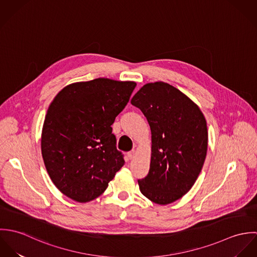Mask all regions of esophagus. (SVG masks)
I'll return each mask as SVG.
<instances>
[{"label": "esophagus", "mask_w": 257, "mask_h": 257, "mask_svg": "<svg viewBox=\"0 0 257 257\" xmlns=\"http://www.w3.org/2000/svg\"><path fill=\"white\" fill-rule=\"evenodd\" d=\"M134 156H135V150L127 152V157H128V159H133Z\"/></svg>", "instance_id": "obj_1"}]
</instances>
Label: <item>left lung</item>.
<instances>
[{
  "label": "left lung",
  "instance_id": "8db88e82",
  "mask_svg": "<svg viewBox=\"0 0 257 257\" xmlns=\"http://www.w3.org/2000/svg\"><path fill=\"white\" fill-rule=\"evenodd\" d=\"M132 105L146 115L151 131V159L140 190L158 205L171 204L189 192L205 162L208 148L206 118L199 107L175 87L148 83Z\"/></svg>",
  "mask_w": 257,
  "mask_h": 257
}]
</instances>
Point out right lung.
I'll return each mask as SVG.
<instances>
[{"label": "right lung", "mask_w": 257, "mask_h": 257, "mask_svg": "<svg viewBox=\"0 0 257 257\" xmlns=\"http://www.w3.org/2000/svg\"><path fill=\"white\" fill-rule=\"evenodd\" d=\"M137 86L98 78L63 88L44 118L41 154L56 188L79 203L98 198L124 164L111 134Z\"/></svg>", "instance_id": "1"}]
</instances>
